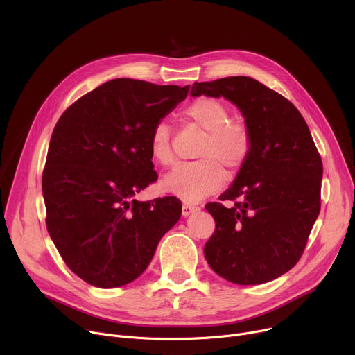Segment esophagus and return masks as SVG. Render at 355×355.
I'll return each instance as SVG.
<instances>
[{
	"instance_id": "34e87169",
	"label": "esophagus",
	"mask_w": 355,
	"mask_h": 355,
	"mask_svg": "<svg viewBox=\"0 0 355 355\" xmlns=\"http://www.w3.org/2000/svg\"><path fill=\"white\" fill-rule=\"evenodd\" d=\"M197 210H198V207L194 206V204H190V202H184L182 204V216H189V214H191V213H194Z\"/></svg>"
}]
</instances>
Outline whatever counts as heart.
<instances>
[{"instance_id": "obj_1", "label": "heart", "mask_w": 355, "mask_h": 355, "mask_svg": "<svg viewBox=\"0 0 355 355\" xmlns=\"http://www.w3.org/2000/svg\"><path fill=\"white\" fill-rule=\"evenodd\" d=\"M184 116L204 130L196 157L197 161L177 165L162 180V189L185 201H200L220 190L226 173L237 175L243 170L252 153L249 126L230 119V109L218 99L201 96L184 109ZM149 153L164 166L175 159L173 149V128L159 119L149 137Z\"/></svg>"}]
</instances>
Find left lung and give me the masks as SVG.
I'll use <instances>...</instances> for the list:
<instances>
[{
  "mask_svg": "<svg viewBox=\"0 0 355 355\" xmlns=\"http://www.w3.org/2000/svg\"><path fill=\"white\" fill-rule=\"evenodd\" d=\"M191 95L232 101L252 134L245 168L218 202L206 204L216 229L204 256L229 282L273 281L300 262L321 210L322 161L309 128L293 103L248 76L196 82Z\"/></svg>",
  "mask_w": 355,
  "mask_h": 355,
  "instance_id": "left-lung-1",
  "label": "left lung"
}]
</instances>
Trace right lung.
<instances>
[{
    "label": "right lung",
    "mask_w": 355,
    "mask_h": 355,
    "mask_svg": "<svg viewBox=\"0 0 355 355\" xmlns=\"http://www.w3.org/2000/svg\"><path fill=\"white\" fill-rule=\"evenodd\" d=\"M189 90L115 79L71 103L55 123L42 180L46 226L64 263L86 284L135 281L178 221L177 197H132L158 178L149 153L154 125Z\"/></svg>",
    "instance_id": "1"
}]
</instances>
